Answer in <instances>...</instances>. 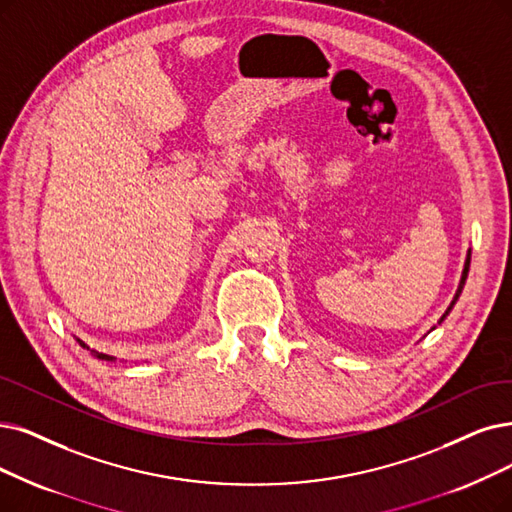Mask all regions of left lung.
<instances>
[{
	"label": "left lung",
	"instance_id": "8db88e82",
	"mask_svg": "<svg viewBox=\"0 0 512 512\" xmlns=\"http://www.w3.org/2000/svg\"><path fill=\"white\" fill-rule=\"evenodd\" d=\"M468 267H470V252H468V256H466V262H464V271H462V279H460V285H458V292H456V296H454V300H452V304H449L447 306V311H445V315L441 317V321L449 315V311H452L454 309V304H456V300L460 298V294H462V288H464V281H466V277H468ZM439 321V323H441Z\"/></svg>",
	"mask_w": 512,
	"mask_h": 512
}]
</instances>
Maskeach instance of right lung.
Wrapping results in <instances>:
<instances>
[{
    "instance_id": "obj_1",
    "label": "right lung",
    "mask_w": 512,
    "mask_h": 512,
    "mask_svg": "<svg viewBox=\"0 0 512 512\" xmlns=\"http://www.w3.org/2000/svg\"><path fill=\"white\" fill-rule=\"evenodd\" d=\"M79 344L84 346V349H86V344H84V342L79 340ZM96 357H98V359H105V361H113V359H115V357H111V355H102V353H96Z\"/></svg>"
}]
</instances>
